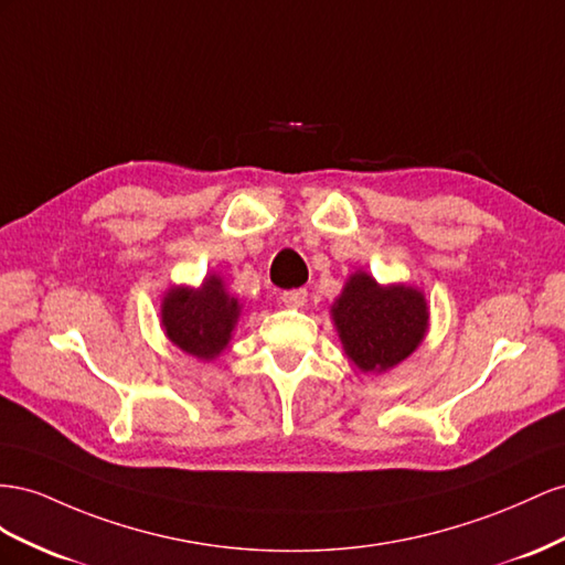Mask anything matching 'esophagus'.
<instances>
[{"label": "esophagus", "mask_w": 565, "mask_h": 565, "mask_svg": "<svg viewBox=\"0 0 565 565\" xmlns=\"http://www.w3.org/2000/svg\"><path fill=\"white\" fill-rule=\"evenodd\" d=\"M281 302L286 308H302V305L308 302V291H305V288H291V291L281 294Z\"/></svg>", "instance_id": "34e87169"}]
</instances>
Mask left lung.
<instances>
[{
    "label": "left lung",
    "mask_w": 565,
    "mask_h": 565,
    "mask_svg": "<svg viewBox=\"0 0 565 565\" xmlns=\"http://www.w3.org/2000/svg\"><path fill=\"white\" fill-rule=\"evenodd\" d=\"M331 315L345 354L362 372H385L409 358L428 329L426 300L416 288H381L364 271L352 274Z\"/></svg>",
    "instance_id": "obj_1"
}]
</instances>
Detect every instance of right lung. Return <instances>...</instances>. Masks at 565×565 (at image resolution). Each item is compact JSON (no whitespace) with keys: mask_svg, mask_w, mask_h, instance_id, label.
<instances>
[{"mask_svg":"<svg viewBox=\"0 0 565 565\" xmlns=\"http://www.w3.org/2000/svg\"><path fill=\"white\" fill-rule=\"evenodd\" d=\"M238 300L227 296L220 277H207L201 288H170L163 300V327L170 341L201 360H213L227 348L238 319Z\"/></svg>","mask_w":565,"mask_h":565,"instance_id":"add662e5","label":"right lung"}]
</instances>
